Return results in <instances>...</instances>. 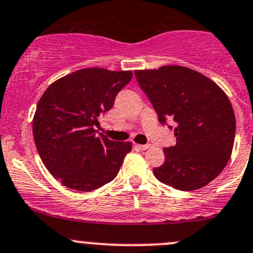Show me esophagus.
<instances>
[{"instance_id":"34e87169","label":"esophagus","mask_w":253,"mask_h":253,"mask_svg":"<svg viewBox=\"0 0 253 253\" xmlns=\"http://www.w3.org/2000/svg\"><path fill=\"white\" fill-rule=\"evenodd\" d=\"M152 147V145L151 144H146V145H139V148L140 150H142V151H145V150H148V148H151Z\"/></svg>"}]
</instances>
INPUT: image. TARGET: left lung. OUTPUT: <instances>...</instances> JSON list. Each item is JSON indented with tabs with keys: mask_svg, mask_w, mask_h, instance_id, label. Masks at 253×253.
Returning a JSON list of instances; mask_svg holds the SVG:
<instances>
[{
	"mask_svg": "<svg viewBox=\"0 0 253 253\" xmlns=\"http://www.w3.org/2000/svg\"><path fill=\"white\" fill-rule=\"evenodd\" d=\"M135 77L158 121L176 136V144L163 150L165 163L153 169L156 178L183 191L206 186L219 175L233 151L236 123L228 96L186 67L136 70Z\"/></svg>",
	"mask_w": 253,
	"mask_h": 253,
	"instance_id": "1",
	"label": "left lung"
}]
</instances>
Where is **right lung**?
Returning a JSON list of instances; mask_svg holds the SVG:
<instances>
[{
	"mask_svg": "<svg viewBox=\"0 0 253 253\" xmlns=\"http://www.w3.org/2000/svg\"><path fill=\"white\" fill-rule=\"evenodd\" d=\"M132 73L80 69L47 87L36 106L33 134L41 161L64 186L92 191L113 180L130 142L97 134L98 117L114 105Z\"/></svg>",
	"mask_w": 253,
	"mask_h": 253,
	"instance_id": "obj_1",
	"label": "right lung"
}]
</instances>
